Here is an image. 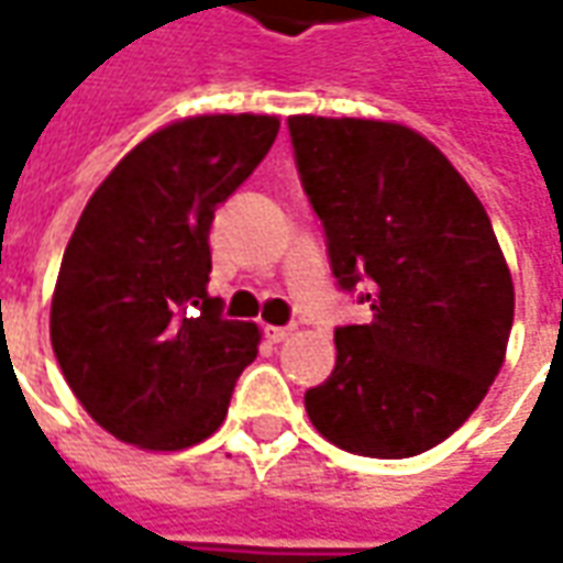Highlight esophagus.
Segmentation results:
<instances>
[{"label": "esophagus", "instance_id": "esophagus-1", "mask_svg": "<svg viewBox=\"0 0 563 563\" xmlns=\"http://www.w3.org/2000/svg\"><path fill=\"white\" fill-rule=\"evenodd\" d=\"M289 334H292V329H289V325H265V338H268L271 343L286 341Z\"/></svg>", "mask_w": 563, "mask_h": 563}]
</instances>
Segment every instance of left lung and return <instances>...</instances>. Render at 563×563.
I'll use <instances>...</instances> for the list:
<instances>
[{"instance_id":"obj_1","label":"left lung","mask_w":563,"mask_h":563,"mask_svg":"<svg viewBox=\"0 0 563 563\" xmlns=\"http://www.w3.org/2000/svg\"><path fill=\"white\" fill-rule=\"evenodd\" d=\"M301 184L343 289L367 280L374 319L334 331L310 422L367 459L443 443L483 404L507 358L512 277L492 220L455 165L391 120L289 117Z\"/></svg>"}]
</instances>
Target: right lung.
I'll list each match as a JSON object with an SVG mask.
<instances>
[{
    "mask_svg": "<svg viewBox=\"0 0 563 563\" xmlns=\"http://www.w3.org/2000/svg\"><path fill=\"white\" fill-rule=\"evenodd\" d=\"M274 114H196L135 144L68 238L51 343L68 389L108 434L180 452L222 424L258 353L256 322L210 298L213 210L265 159Z\"/></svg>",
    "mask_w": 563,
    "mask_h": 563,
    "instance_id": "obj_1",
    "label": "right lung"
}]
</instances>
